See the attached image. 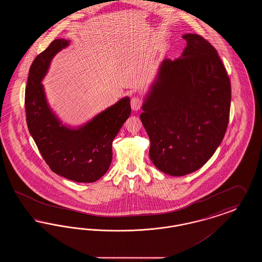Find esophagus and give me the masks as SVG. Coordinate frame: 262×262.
I'll return each instance as SVG.
<instances>
[{
	"mask_svg": "<svg viewBox=\"0 0 262 262\" xmlns=\"http://www.w3.org/2000/svg\"><path fill=\"white\" fill-rule=\"evenodd\" d=\"M141 104H142V102L138 97H137V96L133 97L132 101H130V106H132L133 111H138L141 107Z\"/></svg>",
	"mask_w": 262,
	"mask_h": 262,
	"instance_id": "1",
	"label": "esophagus"
}]
</instances>
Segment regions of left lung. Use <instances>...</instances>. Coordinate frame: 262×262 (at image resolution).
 Masks as SVG:
<instances>
[{
    "mask_svg": "<svg viewBox=\"0 0 262 262\" xmlns=\"http://www.w3.org/2000/svg\"><path fill=\"white\" fill-rule=\"evenodd\" d=\"M187 46L164 60L150 84L140 120L150 139V159L163 173L195 172L221 144L229 123L231 83L216 49L184 34Z\"/></svg>",
    "mask_w": 262,
    "mask_h": 262,
    "instance_id": "8db88e82",
    "label": "left lung"
}]
</instances>
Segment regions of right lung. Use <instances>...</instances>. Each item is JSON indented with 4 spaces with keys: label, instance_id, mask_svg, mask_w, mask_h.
Returning <instances> with one entry per match:
<instances>
[{
    "label": "right lung",
    "instance_id": "obj_1",
    "mask_svg": "<svg viewBox=\"0 0 262 262\" xmlns=\"http://www.w3.org/2000/svg\"><path fill=\"white\" fill-rule=\"evenodd\" d=\"M70 43L66 39L54 40L32 62L25 89L26 122L54 173L76 183H93L111 165L113 140L130 115V100L123 97L82 125L63 124L51 108L41 82L53 58Z\"/></svg>",
    "mask_w": 262,
    "mask_h": 262
}]
</instances>
